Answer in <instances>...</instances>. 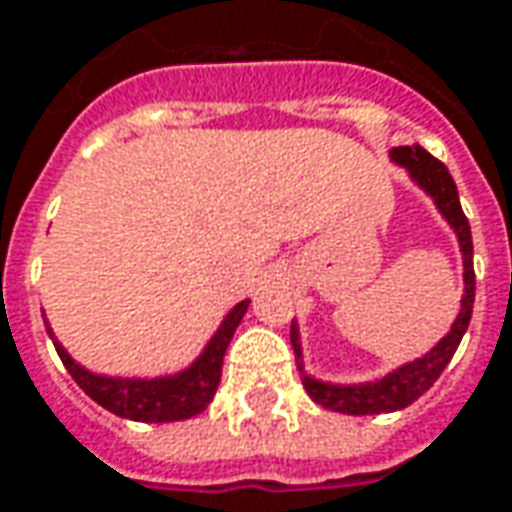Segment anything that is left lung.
Wrapping results in <instances>:
<instances>
[{
	"label": "left lung",
	"instance_id": "8db88e82",
	"mask_svg": "<svg viewBox=\"0 0 512 512\" xmlns=\"http://www.w3.org/2000/svg\"><path fill=\"white\" fill-rule=\"evenodd\" d=\"M392 163L406 168L411 183L423 188L437 205L442 219L451 225L459 242V253H462V301H459V312H456L451 329L442 335L437 344L431 346L425 355L408 360L403 366H397L392 372L375 380H363V383H332V380H321V377L310 375L304 369V346H301V329L293 321L290 324V341L296 349V363L304 389L310 394L318 406L338 411V414H352V417H366V414H389V411H400V408L411 406L417 397H423L434 380L442 375V369L451 363L456 346L462 341L465 329L471 324L473 312V296H476V276H473V242H471V225L462 214L459 205V191H456L454 177L448 174V168L442 166L437 157L425 152L423 146H397L389 152Z\"/></svg>",
	"mask_w": 512,
	"mask_h": 512
}]
</instances>
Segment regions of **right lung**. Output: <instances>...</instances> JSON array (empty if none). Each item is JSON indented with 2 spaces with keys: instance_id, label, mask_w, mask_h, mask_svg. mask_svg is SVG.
I'll list each match as a JSON object with an SVG mask.
<instances>
[{
  "instance_id": "obj_1",
  "label": "right lung",
  "mask_w": 512,
  "mask_h": 512,
  "mask_svg": "<svg viewBox=\"0 0 512 512\" xmlns=\"http://www.w3.org/2000/svg\"><path fill=\"white\" fill-rule=\"evenodd\" d=\"M248 304V298L239 301L222 318V324L216 327L211 341L205 344V349L185 369L157 377H120L89 372L87 366H81L61 346L47 318H44V327H47L50 341L56 344L58 358L67 366L72 380L98 406H104L106 411H112L118 417L135 420V423H177V420H191V417H197V414H202L205 408L211 406L216 386H219V377H222L225 349L231 344L236 327L242 324V318L248 312Z\"/></svg>"
}]
</instances>
